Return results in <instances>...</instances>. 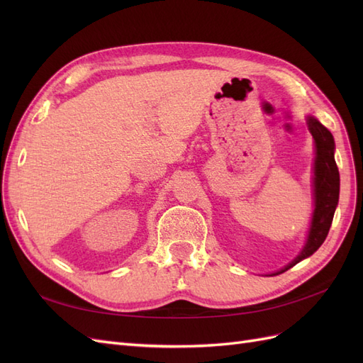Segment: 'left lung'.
<instances>
[{"mask_svg":"<svg viewBox=\"0 0 363 363\" xmlns=\"http://www.w3.org/2000/svg\"><path fill=\"white\" fill-rule=\"evenodd\" d=\"M307 127L315 140V163H313V199L315 208L307 235L306 245L301 252L286 267L271 274L277 276L288 271L303 259L312 256L323 245L328 230H330L333 215L339 201V171L335 162V139L320 121L307 116Z\"/></svg>","mask_w":363,"mask_h":363,"instance_id":"1","label":"left lung"}]
</instances>
